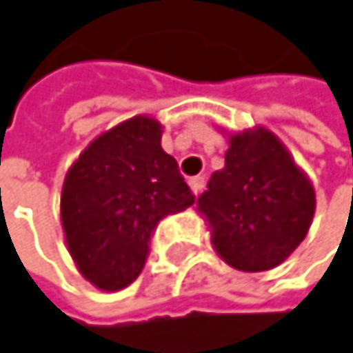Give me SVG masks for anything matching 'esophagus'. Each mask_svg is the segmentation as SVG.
<instances>
[{
    "instance_id": "esophagus-1",
    "label": "esophagus",
    "mask_w": 353,
    "mask_h": 353,
    "mask_svg": "<svg viewBox=\"0 0 353 353\" xmlns=\"http://www.w3.org/2000/svg\"><path fill=\"white\" fill-rule=\"evenodd\" d=\"M190 188H192V192L198 196V194H202V190H204V185H206V179L202 176H196V177H190Z\"/></svg>"
}]
</instances>
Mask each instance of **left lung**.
<instances>
[{
	"mask_svg": "<svg viewBox=\"0 0 353 353\" xmlns=\"http://www.w3.org/2000/svg\"><path fill=\"white\" fill-rule=\"evenodd\" d=\"M225 170L214 172L198 210L212 227V245L235 270L280 265L309 233L315 190L284 145L265 128L233 134Z\"/></svg>",
	"mask_w": 353,
	"mask_h": 353,
	"instance_id": "8db88e82",
	"label": "left lung"
}]
</instances>
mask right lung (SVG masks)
I'll return each instance as SVG.
<instances>
[{
    "label": "right lung",
    "instance_id": "right-lung-1",
    "mask_svg": "<svg viewBox=\"0 0 353 353\" xmlns=\"http://www.w3.org/2000/svg\"><path fill=\"white\" fill-rule=\"evenodd\" d=\"M194 202L177 161L161 149V124L134 116L100 134L65 177L69 253L94 286L120 290L143 272L159 221Z\"/></svg>",
    "mask_w": 353,
    "mask_h": 353
}]
</instances>
